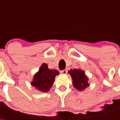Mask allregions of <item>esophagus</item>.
<instances>
[{
  "label": "esophagus",
  "mask_w": 120,
  "mask_h": 120,
  "mask_svg": "<svg viewBox=\"0 0 120 120\" xmlns=\"http://www.w3.org/2000/svg\"><path fill=\"white\" fill-rule=\"evenodd\" d=\"M67 70L66 69H65V70H62V71H60V73H61V74H66L67 73Z\"/></svg>",
  "instance_id": "1"
}]
</instances>
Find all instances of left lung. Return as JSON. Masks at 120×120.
Returning <instances> with one entry per match:
<instances>
[{"instance_id": "obj_1", "label": "left lung", "mask_w": 120, "mask_h": 120, "mask_svg": "<svg viewBox=\"0 0 120 120\" xmlns=\"http://www.w3.org/2000/svg\"><path fill=\"white\" fill-rule=\"evenodd\" d=\"M68 73L71 75L73 86L77 90H84L89 86L88 78L85 75V71L80 69H71L68 71Z\"/></svg>"}]
</instances>
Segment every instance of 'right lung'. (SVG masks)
<instances>
[{"instance_id":"add662e5","label":"right lung","mask_w":120,"mask_h":120,"mask_svg":"<svg viewBox=\"0 0 120 120\" xmlns=\"http://www.w3.org/2000/svg\"><path fill=\"white\" fill-rule=\"evenodd\" d=\"M59 73L58 71L50 70L46 64H43L40 66L38 72L34 75L31 85L40 91L47 92L52 87L55 77Z\"/></svg>"}]
</instances>
